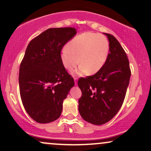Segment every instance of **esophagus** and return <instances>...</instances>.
I'll return each instance as SVG.
<instances>
[{"label": "esophagus", "mask_w": 151, "mask_h": 151, "mask_svg": "<svg viewBox=\"0 0 151 151\" xmlns=\"http://www.w3.org/2000/svg\"><path fill=\"white\" fill-rule=\"evenodd\" d=\"M74 83H75V85L77 84V78H74Z\"/></svg>", "instance_id": "esophagus-1"}]
</instances>
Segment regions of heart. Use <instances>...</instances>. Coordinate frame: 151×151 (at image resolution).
<instances>
[{
    "mask_svg": "<svg viewBox=\"0 0 151 151\" xmlns=\"http://www.w3.org/2000/svg\"><path fill=\"white\" fill-rule=\"evenodd\" d=\"M109 44L104 35L86 32L74 37L68 47L60 52L62 63L66 69L70 70L80 65L72 74H84L88 72L93 74L103 68L107 60Z\"/></svg>",
    "mask_w": 151,
    "mask_h": 151,
    "instance_id": "1",
    "label": "heart"
}]
</instances>
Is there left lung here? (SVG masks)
<instances>
[{"mask_svg": "<svg viewBox=\"0 0 151 151\" xmlns=\"http://www.w3.org/2000/svg\"><path fill=\"white\" fill-rule=\"evenodd\" d=\"M104 34L109 42L105 64L94 75L78 81L82 93L79 100L80 115L84 121L96 125L107 123L118 113L131 76L129 60L121 44L113 35Z\"/></svg>", "mask_w": 151, "mask_h": 151, "instance_id": "left-lung-1", "label": "left lung"}]
</instances>
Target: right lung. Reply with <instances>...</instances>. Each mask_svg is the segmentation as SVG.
I'll return each mask as SVG.
<instances>
[{
    "instance_id": "right-lung-1",
    "label": "right lung",
    "mask_w": 151,
    "mask_h": 151,
    "mask_svg": "<svg viewBox=\"0 0 151 151\" xmlns=\"http://www.w3.org/2000/svg\"><path fill=\"white\" fill-rule=\"evenodd\" d=\"M76 34L74 28H49L26 48L19 68L20 95L26 112L37 123H51L60 117L63 100L74 86L60 51Z\"/></svg>"
}]
</instances>
